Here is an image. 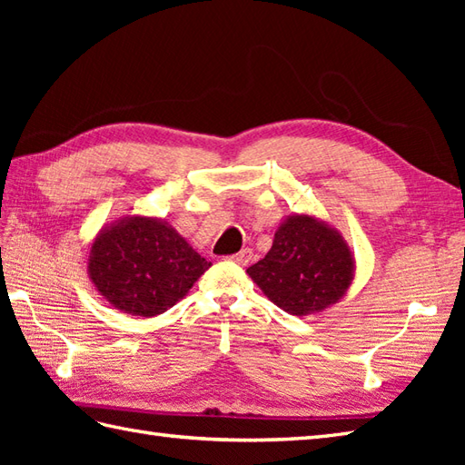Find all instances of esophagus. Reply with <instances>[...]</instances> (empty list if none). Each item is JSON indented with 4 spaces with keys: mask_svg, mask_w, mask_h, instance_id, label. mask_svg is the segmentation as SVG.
Masks as SVG:
<instances>
[{
    "mask_svg": "<svg viewBox=\"0 0 465 465\" xmlns=\"http://www.w3.org/2000/svg\"><path fill=\"white\" fill-rule=\"evenodd\" d=\"M252 260H253V252H252L250 248H245V250H242L240 253L232 255V262L240 263V265H248Z\"/></svg>",
    "mask_w": 465,
    "mask_h": 465,
    "instance_id": "esophagus-1",
    "label": "esophagus"
}]
</instances>
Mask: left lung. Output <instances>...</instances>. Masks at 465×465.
<instances>
[{"mask_svg": "<svg viewBox=\"0 0 465 465\" xmlns=\"http://www.w3.org/2000/svg\"><path fill=\"white\" fill-rule=\"evenodd\" d=\"M250 278L280 310L320 313L338 303L355 278L353 252L328 222L292 213L275 232L272 250L248 268Z\"/></svg>", "mask_w": 465, "mask_h": 465, "instance_id": "8db88e82", "label": "left lung"}]
</instances>
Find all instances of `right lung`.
I'll list each match as a JSON object with an SVG mask.
<instances>
[{"label":"right lung","instance_id":"right-lung-1","mask_svg":"<svg viewBox=\"0 0 465 465\" xmlns=\"http://www.w3.org/2000/svg\"><path fill=\"white\" fill-rule=\"evenodd\" d=\"M210 265L163 217L134 213L97 232L87 275L112 308L153 318L183 300Z\"/></svg>","mask_w":465,"mask_h":465}]
</instances>
